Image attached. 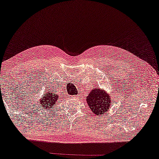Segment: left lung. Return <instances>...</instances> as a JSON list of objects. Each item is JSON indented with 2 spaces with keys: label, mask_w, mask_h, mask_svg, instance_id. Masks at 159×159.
<instances>
[{
  "label": "left lung",
  "mask_w": 159,
  "mask_h": 159,
  "mask_svg": "<svg viewBox=\"0 0 159 159\" xmlns=\"http://www.w3.org/2000/svg\"><path fill=\"white\" fill-rule=\"evenodd\" d=\"M110 95L104 91H101L99 88L93 89L87 98V102L92 112L95 115L104 114L109 110L110 101Z\"/></svg>",
  "instance_id": "8db88e82"
}]
</instances>
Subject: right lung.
<instances>
[{
  "instance_id": "1",
  "label": "right lung",
  "mask_w": 159,
  "mask_h": 159,
  "mask_svg": "<svg viewBox=\"0 0 159 159\" xmlns=\"http://www.w3.org/2000/svg\"><path fill=\"white\" fill-rule=\"evenodd\" d=\"M58 100V96L55 95H52V93H46L44 98L40 101V106L47 107V108H51L53 107Z\"/></svg>"
}]
</instances>
